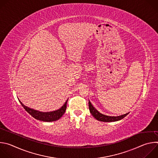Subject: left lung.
Returning <instances> with one entry per match:
<instances>
[{"instance_id":"1","label":"left lung","mask_w":158,"mask_h":158,"mask_svg":"<svg viewBox=\"0 0 158 158\" xmlns=\"http://www.w3.org/2000/svg\"><path fill=\"white\" fill-rule=\"evenodd\" d=\"M89 108L90 112H91V114L93 116L94 118H95L97 120L102 121V122H114V121H119L122 119H123L124 117H126L128 114L126 113L125 114L119 116H106L104 114H102L95 108L94 106L92 105L91 102L89 101Z\"/></svg>"}]
</instances>
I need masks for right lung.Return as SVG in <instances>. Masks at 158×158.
Listing matches in <instances>:
<instances>
[{"mask_svg":"<svg viewBox=\"0 0 158 158\" xmlns=\"http://www.w3.org/2000/svg\"><path fill=\"white\" fill-rule=\"evenodd\" d=\"M20 103L21 104L22 106L24 108V109L28 112V113L31 115L33 118H34L35 119L45 121V122H52V121H56L58 119H59L62 115L64 114V112L67 108V102L64 103V104L59 109L52 111V112H40L31 108H29L27 106H26L24 104H22L21 101L19 99Z\"/></svg>","mask_w":158,"mask_h":158,"instance_id":"1","label":"right lung"}]
</instances>
